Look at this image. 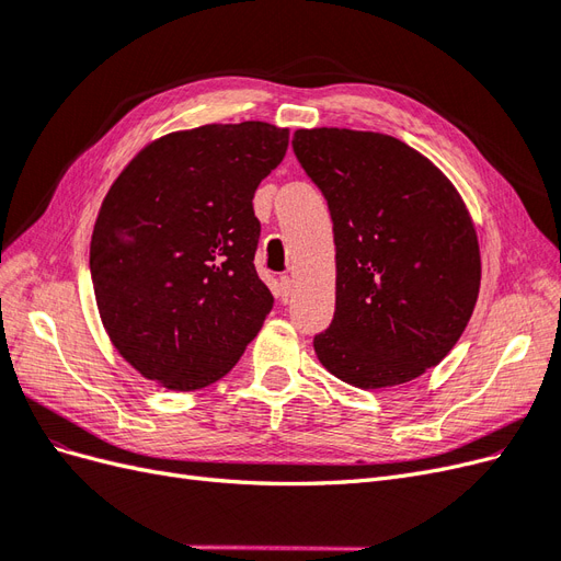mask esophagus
I'll list each match as a JSON object with an SVG mask.
<instances>
[{
  "mask_svg": "<svg viewBox=\"0 0 561 561\" xmlns=\"http://www.w3.org/2000/svg\"><path fill=\"white\" fill-rule=\"evenodd\" d=\"M290 295H293V278L280 276V297H283V301L290 299Z\"/></svg>",
  "mask_w": 561,
  "mask_h": 561,
  "instance_id": "obj_1",
  "label": "esophagus"
}]
</instances>
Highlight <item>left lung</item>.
<instances>
[{
  "label": "left lung",
  "mask_w": 561,
  "mask_h": 561,
  "mask_svg": "<svg viewBox=\"0 0 561 561\" xmlns=\"http://www.w3.org/2000/svg\"><path fill=\"white\" fill-rule=\"evenodd\" d=\"M293 149L328 201L336 245V307L313 336L318 360L358 388L421 377L454 348L480 293L463 198L390 135L301 128Z\"/></svg>",
  "instance_id": "1"
}]
</instances>
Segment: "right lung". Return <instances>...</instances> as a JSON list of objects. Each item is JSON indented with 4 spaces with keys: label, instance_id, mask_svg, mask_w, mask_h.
<instances>
[{
    "label": "right lung",
    "instance_id": "1",
    "mask_svg": "<svg viewBox=\"0 0 561 561\" xmlns=\"http://www.w3.org/2000/svg\"><path fill=\"white\" fill-rule=\"evenodd\" d=\"M287 128L208 124L147 145L107 192L91 278L114 348L171 390L222 379L274 307L254 268L252 198Z\"/></svg>",
    "mask_w": 561,
    "mask_h": 561
}]
</instances>
